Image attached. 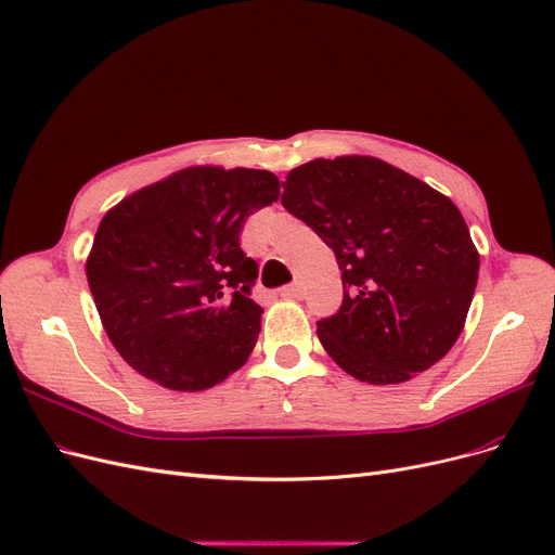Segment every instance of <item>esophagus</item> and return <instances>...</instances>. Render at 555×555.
Wrapping results in <instances>:
<instances>
[{
  "label": "esophagus",
  "mask_w": 555,
  "mask_h": 555,
  "mask_svg": "<svg viewBox=\"0 0 555 555\" xmlns=\"http://www.w3.org/2000/svg\"><path fill=\"white\" fill-rule=\"evenodd\" d=\"M280 296L282 298H300L304 296V289H300L298 282H292V284H287V287L280 289Z\"/></svg>",
  "instance_id": "1"
}]
</instances>
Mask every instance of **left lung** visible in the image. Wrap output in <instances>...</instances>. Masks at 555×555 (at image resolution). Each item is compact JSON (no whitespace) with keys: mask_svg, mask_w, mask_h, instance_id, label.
Wrapping results in <instances>:
<instances>
[{"mask_svg":"<svg viewBox=\"0 0 555 555\" xmlns=\"http://www.w3.org/2000/svg\"><path fill=\"white\" fill-rule=\"evenodd\" d=\"M343 271V306L317 322L319 343L367 384H400L459 340L479 278V251L451 198L377 157L314 159L282 182Z\"/></svg>","mask_w":555,"mask_h":555,"instance_id":"obj_1","label":"left lung"}]
</instances>
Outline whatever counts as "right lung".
Returning a JSON list of instances; mask_svg holds the SVG:
<instances>
[{
    "mask_svg": "<svg viewBox=\"0 0 555 555\" xmlns=\"http://www.w3.org/2000/svg\"><path fill=\"white\" fill-rule=\"evenodd\" d=\"M280 196L271 171L190 166L113 206L86 263L113 347L173 391H204L249 359L259 266L241 249L247 217Z\"/></svg>",
    "mask_w": 555,
    "mask_h": 555,
    "instance_id": "1",
    "label": "right lung"
}]
</instances>
